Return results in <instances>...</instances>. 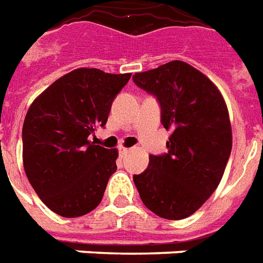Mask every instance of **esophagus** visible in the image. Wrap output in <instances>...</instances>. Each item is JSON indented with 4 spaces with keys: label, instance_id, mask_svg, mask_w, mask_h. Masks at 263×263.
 Segmentation results:
<instances>
[{
    "label": "esophagus",
    "instance_id": "esophagus-1",
    "mask_svg": "<svg viewBox=\"0 0 263 263\" xmlns=\"http://www.w3.org/2000/svg\"><path fill=\"white\" fill-rule=\"evenodd\" d=\"M129 151H130V148H127V147H123V145H120V147H119V153H120V155L127 154Z\"/></svg>",
    "mask_w": 263,
    "mask_h": 263
}]
</instances>
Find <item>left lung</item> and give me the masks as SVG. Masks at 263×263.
I'll return each instance as SVG.
<instances>
[{
  "instance_id": "1",
  "label": "left lung",
  "mask_w": 263,
  "mask_h": 263,
  "mask_svg": "<svg viewBox=\"0 0 263 263\" xmlns=\"http://www.w3.org/2000/svg\"><path fill=\"white\" fill-rule=\"evenodd\" d=\"M133 80L157 97L161 123L171 130L168 153L150 155L134 185L157 216L186 218L212 196L229 161L233 133L226 101L208 77L181 60L136 72Z\"/></svg>"
}]
</instances>
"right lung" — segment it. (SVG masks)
<instances>
[{"mask_svg":"<svg viewBox=\"0 0 263 263\" xmlns=\"http://www.w3.org/2000/svg\"><path fill=\"white\" fill-rule=\"evenodd\" d=\"M130 77L77 68L55 80L28 109L25 174L42 202L61 217L84 216L102 200L119 153L88 137L106 124L113 99Z\"/></svg>","mask_w":263,"mask_h":263,"instance_id":"obj_1","label":"right lung"}]
</instances>
